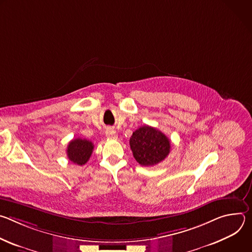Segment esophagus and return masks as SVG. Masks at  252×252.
<instances>
[{
	"instance_id": "1",
	"label": "esophagus",
	"mask_w": 252,
	"mask_h": 252,
	"mask_svg": "<svg viewBox=\"0 0 252 252\" xmlns=\"http://www.w3.org/2000/svg\"><path fill=\"white\" fill-rule=\"evenodd\" d=\"M105 135H106L107 138H117V136H118L116 130H115L114 128H112V127L107 128V129L105 130Z\"/></svg>"
}]
</instances>
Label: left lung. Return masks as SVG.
<instances>
[{"mask_svg": "<svg viewBox=\"0 0 252 252\" xmlns=\"http://www.w3.org/2000/svg\"><path fill=\"white\" fill-rule=\"evenodd\" d=\"M129 146L135 160L142 166H153L162 161L170 152L168 137L160 130L143 126L132 132Z\"/></svg>", "mask_w": 252, "mask_h": 252, "instance_id": "8db88e82", "label": "left lung"}]
</instances>
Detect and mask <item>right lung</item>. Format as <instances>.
<instances>
[{
	"label": "right lung",
	"instance_id": "right-lung-1",
	"mask_svg": "<svg viewBox=\"0 0 252 252\" xmlns=\"http://www.w3.org/2000/svg\"><path fill=\"white\" fill-rule=\"evenodd\" d=\"M94 151V143L86 138H76L68 142L66 156L68 159L78 165H84L90 159Z\"/></svg>",
	"mask_w": 252,
	"mask_h": 252
}]
</instances>
